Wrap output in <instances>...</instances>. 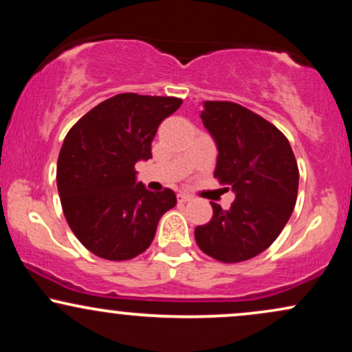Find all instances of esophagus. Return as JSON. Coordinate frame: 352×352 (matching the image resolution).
Here are the masks:
<instances>
[{"instance_id": "esophagus-1", "label": "esophagus", "mask_w": 352, "mask_h": 352, "mask_svg": "<svg viewBox=\"0 0 352 352\" xmlns=\"http://www.w3.org/2000/svg\"><path fill=\"white\" fill-rule=\"evenodd\" d=\"M192 199H193V197L188 195V193H180V195H179L180 201H190Z\"/></svg>"}]
</instances>
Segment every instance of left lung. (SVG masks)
<instances>
[{
    "instance_id": "obj_1",
    "label": "left lung",
    "mask_w": 352,
    "mask_h": 352,
    "mask_svg": "<svg viewBox=\"0 0 352 352\" xmlns=\"http://www.w3.org/2000/svg\"><path fill=\"white\" fill-rule=\"evenodd\" d=\"M201 122L218 148L215 177L235 193L230 210L195 228L199 248L223 263L250 260L276 240L292 217L300 172L288 139L240 104L207 100Z\"/></svg>"
}]
</instances>
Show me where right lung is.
I'll return each mask as SVG.
<instances>
[{
	"label": "right lung",
	"instance_id": "1",
	"mask_svg": "<svg viewBox=\"0 0 352 352\" xmlns=\"http://www.w3.org/2000/svg\"><path fill=\"white\" fill-rule=\"evenodd\" d=\"M180 104L125 92L91 109L67 132L56 182L64 217L91 253L111 261L144 253L160 217L175 207V193L145 188L134 165L152 159L157 129Z\"/></svg>",
	"mask_w": 352,
	"mask_h": 352
}]
</instances>
